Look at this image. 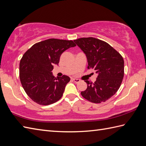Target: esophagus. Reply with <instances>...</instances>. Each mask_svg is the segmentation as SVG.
Returning <instances> with one entry per match:
<instances>
[{
    "label": "esophagus",
    "instance_id": "34e87169",
    "mask_svg": "<svg viewBox=\"0 0 146 146\" xmlns=\"http://www.w3.org/2000/svg\"><path fill=\"white\" fill-rule=\"evenodd\" d=\"M72 80L74 81V82H76V83H79L80 82V80L78 79H72Z\"/></svg>",
    "mask_w": 146,
    "mask_h": 146
}]
</instances>
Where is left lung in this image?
<instances>
[{
    "label": "left lung",
    "instance_id": "obj_1",
    "mask_svg": "<svg viewBox=\"0 0 146 146\" xmlns=\"http://www.w3.org/2000/svg\"><path fill=\"white\" fill-rule=\"evenodd\" d=\"M86 55L88 69L98 74L94 83L85 80L87 89L81 92L86 100L95 104L106 102L118 91L124 77V59L107 42L93 37L74 41Z\"/></svg>",
    "mask_w": 146,
    "mask_h": 146
}]
</instances>
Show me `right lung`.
<instances>
[{"mask_svg":"<svg viewBox=\"0 0 146 146\" xmlns=\"http://www.w3.org/2000/svg\"><path fill=\"white\" fill-rule=\"evenodd\" d=\"M76 46L72 40L51 38L35 44L23 54L20 62V79L32 100L48 105L62 97L70 77H54L51 71L53 65L58 64L62 53Z\"/></svg>","mask_w":146,"mask_h":146,"instance_id":"1","label":"right lung"}]
</instances>
